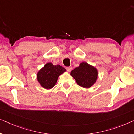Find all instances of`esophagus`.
<instances>
[{"mask_svg":"<svg viewBox=\"0 0 134 134\" xmlns=\"http://www.w3.org/2000/svg\"><path fill=\"white\" fill-rule=\"evenodd\" d=\"M71 69H72V68H71V67H67L66 68V70H67V71H69V72H70V71L71 70Z\"/></svg>","mask_w":134,"mask_h":134,"instance_id":"34e87169","label":"esophagus"}]
</instances>
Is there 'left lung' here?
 <instances>
[{"label": "left lung", "mask_w": 134, "mask_h": 134, "mask_svg": "<svg viewBox=\"0 0 134 134\" xmlns=\"http://www.w3.org/2000/svg\"><path fill=\"white\" fill-rule=\"evenodd\" d=\"M70 75L79 86L84 88H90L96 82L98 78V70L95 67L82 62L80 66L71 71Z\"/></svg>", "instance_id": "left-lung-1"}]
</instances>
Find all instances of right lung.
<instances>
[{
	"mask_svg": "<svg viewBox=\"0 0 134 134\" xmlns=\"http://www.w3.org/2000/svg\"><path fill=\"white\" fill-rule=\"evenodd\" d=\"M66 71L61 65L48 63L37 73V79L43 88L50 89L55 86L59 75Z\"/></svg>",
	"mask_w": 134,
	"mask_h": 134,
	"instance_id": "obj_1",
	"label": "right lung"
}]
</instances>
